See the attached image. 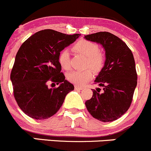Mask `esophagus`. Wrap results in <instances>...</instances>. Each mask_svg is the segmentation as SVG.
<instances>
[{"label":"esophagus","mask_w":151,"mask_h":151,"mask_svg":"<svg viewBox=\"0 0 151 151\" xmlns=\"http://www.w3.org/2000/svg\"><path fill=\"white\" fill-rule=\"evenodd\" d=\"M83 87H82V86H75V89H79V90H81V89H83Z\"/></svg>","instance_id":"esophagus-1"}]
</instances>
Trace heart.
<instances>
[{"instance_id":"b5f03b06","label":"heart","mask_w":151,"mask_h":151,"mask_svg":"<svg viewBox=\"0 0 151 151\" xmlns=\"http://www.w3.org/2000/svg\"><path fill=\"white\" fill-rule=\"evenodd\" d=\"M73 50L87 58L86 66L90 67L95 72H99L104 64V59L99 51L98 45L95 42L82 40L73 46ZM59 62L63 69L70 68V53L65 50L59 55ZM68 79L73 83L81 86L93 78V72L91 69L85 70H74L70 72L67 76Z\"/></svg>"}]
</instances>
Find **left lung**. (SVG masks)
Here are the masks:
<instances>
[{
  "label": "left lung",
  "instance_id": "left-lung-1",
  "mask_svg": "<svg viewBox=\"0 0 151 151\" xmlns=\"http://www.w3.org/2000/svg\"><path fill=\"white\" fill-rule=\"evenodd\" d=\"M84 39L101 45L106 56L104 68L95 80L104 91L100 93L93 89L92 97L85 105L94 118L114 121L128 111L132 101L137 84L134 56L123 40L109 32L89 34Z\"/></svg>",
  "mask_w": 151,
  "mask_h": 151
}]
</instances>
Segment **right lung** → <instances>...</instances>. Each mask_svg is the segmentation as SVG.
<instances>
[{"label":"right lung","instance_id":"obj_1","mask_svg":"<svg viewBox=\"0 0 151 151\" xmlns=\"http://www.w3.org/2000/svg\"><path fill=\"white\" fill-rule=\"evenodd\" d=\"M81 36L51 29L38 31L25 40L15 56L11 73L14 96L22 111L36 120L56 114L74 86L61 73L59 55ZM56 83L57 88L47 83Z\"/></svg>","mask_w":151,"mask_h":151}]
</instances>
